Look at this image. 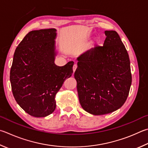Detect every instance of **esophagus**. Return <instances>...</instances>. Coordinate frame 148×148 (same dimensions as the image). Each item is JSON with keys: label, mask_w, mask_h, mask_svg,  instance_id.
<instances>
[{"label": "esophagus", "mask_w": 148, "mask_h": 148, "mask_svg": "<svg viewBox=\"0 0 148 148\" xmlns=\"http://www.w3.org/2000/svg\"><path fill=\"white\" fill-rule=\"evenodd\" d=\"M76 69H77V65H76V64H74V65H73V67H72V69H73V72H74L76 71Z\"/></svg>", "instance_id": "34e87169"}]
</instances>
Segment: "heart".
Wrapping results in <instances>:
<instances>
[{"label":"heart","instance_id":"1","mask_svg":"<svg viewBox=\"0 0 148 148\" xmlns=\"http://www.w3.org/2000/svg\"><path fill=\"white\" fill-rule=\"evenodd\" d=\"M101 42V39L100 37L99 36L95 37V38H94L92 41H90V45L92 48H96V47H98L100 45Z\"/></svg>","mask_w":148,"mask_h":148}]
</instances>
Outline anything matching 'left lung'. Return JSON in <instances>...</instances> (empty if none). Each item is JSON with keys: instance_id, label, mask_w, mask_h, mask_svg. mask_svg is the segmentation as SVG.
I'll list each match as a JSON object with an SVG mask.
<instances>
[{"instance_id": "left-lung-1", "label": "left lung", "mask_w": 148, "mask_h": 148, "mask_svg": "<svg viewBox=\"0 0 148 148\" xmlns=\"http://www.w3.org/2000/svg\"><path fill=\"white\" fill-rule=\"evenodd\" d=\"M104 33L103 46L79 56L74 72L79 103L85 111L94 115L120 108L132 82L130 58L119 35L113 30Z\"/></svg>"}]
</instances>
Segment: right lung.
<instances>
[{
	"label": "right lung",
	"mask_w": 148,
	"mask_h": 148,
	"mask_svg": "<svg viewBox=\"0 0 148 148\" xmlns=\"http://www.w3.org/2000/svg\"><path fill=\"white\" fill-rule=\"evenodd\" d=\"M55 28L29 32L16 48L10 70L13 96L24 111L34 117L54 111L55 96L73 73V61L54 63Z\"/></svg>",
	"instance_id": "obj_1"
}]
</instances>
